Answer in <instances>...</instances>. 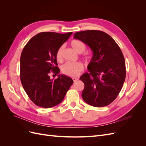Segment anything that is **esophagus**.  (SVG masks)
I'll return each instance as SVG.
<instances>
[{"mask_svg":"<svg viewBox=\"0 0 146 146\" xmlns=\"http://www.w3.org/2000/svg\"><path fill=\"white\" fill-rule=\"evenodd\" d=\"M72 80H73V81H74V82H76V81H77V80H78V78H77V77H74V78H72Z\"/></svg>","mask_w":146,"mask_h":146,"instance_id":"obj_1","label":"esophagus"}]
</instances>
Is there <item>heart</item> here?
<instances>
[{
	"mask_svg": "<svg viewBox=\"0 0 146 146\" xmlns=\"http://www.w3.org/2000/svg\"><path fill=\"white\" fill-rule=\"evenodd\" d=\"M70 46L78 54H82V53L85 51L86 48L85 44L83 41L78 40V39H74V40H72L70 42ZM63 46H61L56 52L55 58L56 61H58V62H61L63 61ZM83 59L86 62H91L92 60V55L89 54H86L83 55ZM83 69V65L80 62H68L62 66L61 72L66 76L74 77L77 76L80 72L82 71Z\"/></svg>",
	"mask_w": 146,
	"mask_h": 146,
	"instance_id": "heart-1",
	"label": "heart"
}]
</instances>
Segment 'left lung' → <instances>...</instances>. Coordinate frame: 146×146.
I'll use <instances>...</instances> for the list:
<instances>
[{
	"label": "left lung",
	"instance_id": "left-lung-1",
	"mask_svg": "<svg viewBox=\"0 0 146 146\" xmlns=\"http://www.w3.org/2000/svg\"><path fill=\"white\" fill-rule=\"evenodd\" d=\"M74 38L86 44L93 52L88 66L89 72L80 77L85 85L83 99L95 107L108 105L116 99L125 79V62L120 47L100 30L76 32Z\"/></svg>",
	"mask_w": 146,
	"mask_h": 146
}]
</instances>
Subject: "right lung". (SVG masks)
I'll return each mask as SVG.
<instances>
[{"instance_id":"1","label":"right lung","mask_w":146,"mask_h":146,"mask_svg":"<svg viewBox=\"0 0 146 146\" xmlns=\"http://www.w3.org/2000/svg\"><path fill=\"white\" fill-rule=\"evenodd\" d=\"M72 34L39 33L30 39L21 53V83L29 98L38 107L48 108L59 104L72 85V79L64 75H58L55 80L49 76L50 73L59 74L56 52Z\"/></svg>"}]
</instances>
